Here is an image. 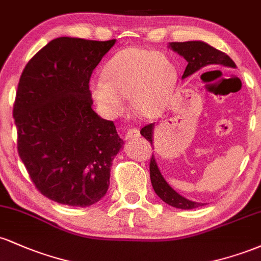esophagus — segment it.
Instances as JSON below:
<instances>
[{
    "label": "esophagus",
    "mask_w": 261,
    "mask_h": 261,
    "mask_svg": "<svg viewBox=\"0 0 261 261\" xmlns=\"http://www.w3.org/2000/svg\"><path fill=\"white\" fill-rule=\"evenodd\" d=\"M139 137H140L139 128H128V130L126 131V134H125V140H127V141L139 139Z\"/></svg>",
    "instance_id": "obj_1"
}]
</instances>
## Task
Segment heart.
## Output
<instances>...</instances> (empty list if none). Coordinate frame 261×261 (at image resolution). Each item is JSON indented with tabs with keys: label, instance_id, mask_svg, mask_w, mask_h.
I'll return each mask as SVG.
<instances>
[{
	"label": "heart",
	"instance_id": "obj_1",
	"mask_svg": "<svg viewBox=\"0 0 261 261\" xmlns=\"http://www.w3.org/2000/svg\"><path fill=\"white\" fill-rule=\"evenodd\" d=\"M103 80L92 83L94 100L109 115L124 108L130 98L134 112L154 118L166 109L176 82L174 65L166 55L143 47L130 46L116 53L101 72Z\"/></svg>",
	"mask_w": 261,
	"mask_h": 261
}]
</instances>
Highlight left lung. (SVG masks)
Listing matches in <instances>:
<instances>
[{"instance_id": "left-lung-1", "label": "left lung", "mask_w": 261, "mask_h": 261, "mask_svg": "<svg viewBox=\"0 0 261 261\" xmlns=\"http://www.w3.org/2000/svg\"><path fill=\"white\" fill-rule=\"evenodd\" d=\"M169 46L174 51L188 61V66L185 68L182 79L190 76V74L202 70V68L208 67V66H226V67L236 68V64L228 55L210 46L208 44L202 43V41H184V43H170ZM154 124H148L141 128V135L145 137L152 145V135H153ZM149 176H151V182L153 190L158 196L163 200L164 202L173 206L176 208L191 210L202 206L203 203L194 202L190 200L185 199L179 195L172 187H169L168 182L161 174L160 168L157 166V162L154 160V155L152 153L151 161H149Z\"/></svg>"}]
</instances>
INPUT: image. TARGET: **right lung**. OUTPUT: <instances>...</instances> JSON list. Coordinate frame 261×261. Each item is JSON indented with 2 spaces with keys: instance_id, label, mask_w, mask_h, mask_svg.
I'll return each instance as SVG.
<instances>
[{
  "instance_id": "add662e5",
  "label": "right lung",
  "mask_w": 261,
  "mask_h": 261,
  "mask_svg": "<svg viewBox=\"0 0 261 261\" xmlns=\"http://www.w3.org/2000/svg\"><path fill=\"white\" fill-rule=\"evenodd\" d=\"M115 44L62 37L29 60L18 83L17 149L35 188L53 201L91 206L106 195L124 141L92 109L89 80Z\"/></svg>"
}]
</instances>
